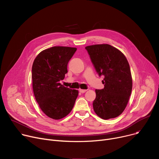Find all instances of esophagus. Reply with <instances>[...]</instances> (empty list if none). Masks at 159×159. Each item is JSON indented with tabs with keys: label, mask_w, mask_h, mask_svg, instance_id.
I'll return each instance as SVG.
<instances>
[{
	"label": "esophagus",
	"mask_w": 159,
	"mask_h": 159,
	"mask_svg": "<svg viewBox=\"0 0 159 159\" xmlns=\"http://www.w3.org/2000/svg\"><path fill=\"white\" fill-rule=\"evenodd\" d=\"M79 91H80L81 93H85V92L87 91V90H85V89H80Z\"/></svg>",
	"instance_id": "esophagus-1"
}]
</instances>
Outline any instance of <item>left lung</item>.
Listing matches in <instances>:
<instances>
[{
  "instance_id": "left-lung-1",
  "label": "left lung",
  "mask_w": 159,
  "mask_h": 159,
  "mask_svg": "<svg viewBox=\"0 0 159 159\" xmlns=\"http://www.w3.org/2000/svg\"><path fill=\"white\" fill-rule=\"evenodd\" d=\"M91 61L99 76L104 77V89L96 90L93 101L95 113L102 119L115 118L125 109L132 89V78L125 56L108 44L87 46Z\"/></svg>"
}]
</instances>
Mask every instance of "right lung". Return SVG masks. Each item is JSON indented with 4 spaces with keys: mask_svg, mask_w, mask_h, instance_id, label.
Segmentation results:
<instances>
[{
    "mask_svg": "<svg viewBox=\"0 0 159 159\" xmlns=\"http://www.w3.org/2000/svg\"><path fill=\"white\" fill-rule=\"evenodd\" d=\"M77 49L55 46L42 51L34 60L32 80L34 95L43 112L53 119L67 116L78 96L60 83L67 73V65Z\"/></svg>",
    "mask_w": 159,
    "mask_h": 159,
    "instance_id": "add662e5",
    "label": "right lung"
}]
</instances>
